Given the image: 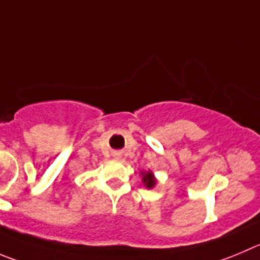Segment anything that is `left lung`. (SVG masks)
<instances>
[{"mask_svg":"<svg viewBox=\"0 0 260 260\" xmlns=\"http://www.w3.org/2000/svg\"><path fill=\"white\" fill-rule=\"evenodd\" d=\"M141 176H142V183H144L145 187L149 188V190H151V188H154L155 186H156L157 179L155 178L154 173H152L150 169L149 171H142Z\"/></svg>","mask_w":260,"mask_h":260,"instance_id":"left-lung-1","label":"left lung"}]
</instances>
